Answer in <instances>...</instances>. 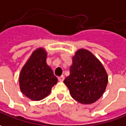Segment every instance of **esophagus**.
Segmentation results:
<instances>
[{"instance_id":"obj_1","label":"esophagus","mask_w":126,"mask_h":126,"mask_svg":"<svg viewBox=\"0 0 126 126\" xmlns=\"http://www.w3.org/2000/svg\"><path fill=\"white\" fill-rule=\"evenodd\" d=\"M64 78H65L64 76H63V75H61V76L59 77V80L60 81H63L64 80Z\"/></svg>"}]
</instances>
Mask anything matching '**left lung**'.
Returning a JSON list of instances; mask_svg holds the SVG:
<instances>
[{"instance_id":"8db88e82","label":"left lung","mask_w":126,"mask_h":126,"mask_svg":"<svg viewBox=\"0 0 126 126\" xmlns=\"http://www.w3.org/2000/svg\"><path fill=\"white\" fill-rule=\"evenodd\" d=\"M64 84L72 98L81 104H92L103 95L108 76L101 62L89 50L79 49L72 57L70 75Z\"/></svg>"}]
</instances>
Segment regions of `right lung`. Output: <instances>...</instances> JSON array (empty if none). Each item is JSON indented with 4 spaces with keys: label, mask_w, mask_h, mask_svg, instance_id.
Wrapping results in <instances>:
<instances>
[{
    "label": "right lung",
    "mask_w": 126,
    "mask_h": 126,
    "mask_svg": "<svg viewBox=\"0 0 126 126\" xmlns=\"http://www.w3.org/2000/svg\"><path fill=\"white\" fill-rule=\"evenodd\" d=\"M47 52L44 48L33 51L19 74L21 93L31 100L39 101L49 95L58 79L47 63Z\"/></svg>",
    "instance_id": "right-lung-1"
}]
</instances>
